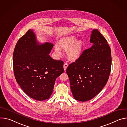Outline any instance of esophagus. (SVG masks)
Wrapping results in <instances>:
<instances>
[{"label": "esophagus", "mask_w": 127, "mask_h": 127, "mask_svg": "<svg viewBox=\"0 0 127 127\" xmlns=\"http://www.w3.org/2000/svg\"><path fill=\"white\" fill-rule=\"evenodd\" d=\"M67 66H68V64L67 63H64V71H65Z\"/></svg>", "instance_id": "1"}]
</instances>
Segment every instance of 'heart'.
Instances as JSON below:
<instances>
[{
  "label": "heart",
  "mask_w": 127,
  "mask_h": 127,
  "mask_svg": "<svg viewBox=\"0 0 127 127\" xmlns=\"http://www.w3.org/2000/svg\"><path fill=\"white\" fill-rule=\"evenodd\" d=\"M76 38L75 36H69L62 38L59 42V47L64 50H67V54L68 59L72 61H75L78 60L82 54L83 49V43L81 40L76 41ZM55 49L56 52L59 53L60 48L56 46Z\"/></svg>",
  "instance_id": "heart-1"
}]
</instances>
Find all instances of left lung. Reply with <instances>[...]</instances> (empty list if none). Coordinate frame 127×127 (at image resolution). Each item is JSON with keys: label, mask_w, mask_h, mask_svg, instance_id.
Segmentation results:
<instances>
[{"label": "left lung", "mask_w": 127, "mask_h": 127, "mask_svg": "<svg viewBox=\"0 0 127 127\" xmlns=\"http://www.w3.org/2000/svg\"><path fill=\"white\" fill-rule=\"evenodd\" d=\"M92 47L66 69L73 97L87 101L96 96L105 86L111 66V50L105 38L97 29L92 31Z\"/></svg>", "instance_id": "left-lung-1"}]
</instances>
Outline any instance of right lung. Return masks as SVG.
Masks as SVG:
<instances>
[{
  "mask_svg": "<svg viewBox=\"0 0 127 127\" xmlns=\"http://www.w3.org/2000/svg\"><path fill=\"white\" fill-rule=\"evenodd\" d=\"M53 44H39L29 29L18 40L13 54V68L17 83L33 99H47L52 93L56 79L64 72V62L49 55Z\"/></svg>",
  "mask_w": 127,
  "mask_h": 127,
  "instance_id": "1",
  "label": "right lung"
}]
</instances>
